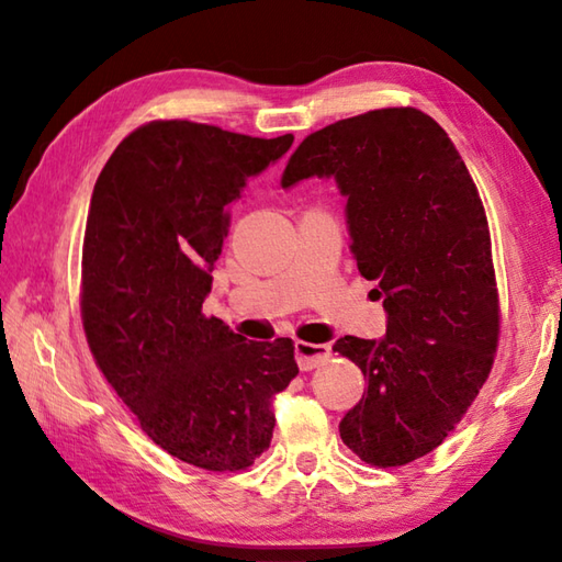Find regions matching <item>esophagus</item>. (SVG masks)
<instances>
[{"label": "esophagus", "mask_w": 562, "mask_h": 562, "mask_svg": "<svg viewBox=\"0 0 562 562\" xmlns=\"http://www.w3.org/2000/svg\"><path fill=\"white\" fill-rule=\"evenodd\" d=\"M330 355L328 345H316V342H304V340H296L294 342V357H296V364H300L302 372H312L321 362H326Z\"/></svg>", "instance_id": "esophagus-1"}]
</instances>
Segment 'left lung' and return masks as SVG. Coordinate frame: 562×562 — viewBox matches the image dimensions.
<instances>
[{
  "mask_svg": "<svg viewBox=\"0 0 562 562\" xmlns=\"http://www.w3.org/2000/svg\"><path fill=\"white\" fill-rule=\"evenodd\" d=\"M336 178L352 254L384 300L386 336H345L333 352L367 391L340 420L362 461L391 469L445 441L493 369L499 300L483 202L461 154L417 109H379L308 135L282 188Z\"/></svg>",
  "mask_w": 562,
  "mask_h": 562,
  "instance_id": "left-lung-1",
  "label": "left lung"
}]
</instances>
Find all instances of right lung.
<instances>
[{"mask_svg": "<svg viewBox=\"0 0 562 562\" xmlns=\"http://www.w3.org/2000/svg\"><path fill=\"white\" fill-rule=\"evenodd\" d=\"M294 137L151 121L93 186L81 324L105 381L154 445L205 471H244L270 447L272 398L300 374L294 342H256L202 314L229 205Z\"/></svg>", "mask_w": 562, "mask_h": 562, "instance_id": "right-lung-1", "label": "right lung"}]
</instances>
